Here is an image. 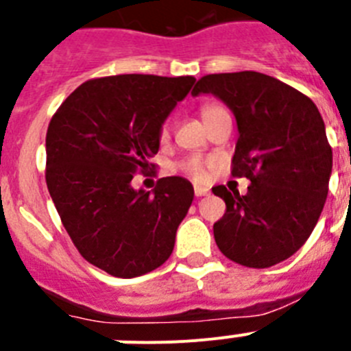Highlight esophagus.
I'll use <instances>...</instances> for the list:
<instances>
[{"mask_svg": "<svg viewBox=\"0 0 351 351\" xmlns=\"http://www.w3.org/2000/svg\"><path fill=\"white\" fill-rule=\"evenodd\" d=\"M195 195H197V197H206V195H209V190H207V188H204V186H198V184H195Z\"/></svg>", "mask_w": 351, "mask_h": 351, "instance_id": "34e87169", "label": "esophagus"}]
</instances>
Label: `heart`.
Wrapping results in <instances>:
<instances>
[{"label": "heart", "instance_id": "obj_1", "mask_svg": "<svg viewBox=\"0 0 351 351\" xmlns=\"http://www.w3.org/2000/svg\"><path fill=\"white\" fill-rule=\"evenodd\" d=\"M219 108L221 107H218V105H206V107H202L204 121H206L210 114L219 110ZM167 135H169V128H167L165 125L163 128H161V138H167ZM181 170L186 173V176L193 178L195 181H204V179L207 178V163L202 160V158H198V156H191L188 158V160L182 161Z\"/></svg>", "mask_w": 351, "mask_h": 351}]
</instances>
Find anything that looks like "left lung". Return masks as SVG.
Listing matches in <instances>:
<instances>
[{"label": "left lung", "instance_id": "left-lung-1", "mask_svg": "<svg viewBox=\"0 0 351 351\" xmlns=\"http://www.w3.org/2000/svg\"><path fill=\"white\" fill-rule=\"evenodd\" d=\"M191 95L216 96L234 112L232 176L251 181L246 195L213 188L226 204L214 223L219 251L253 269L290 258L318 223L332 173V149L316 105L258 71L206 75Z\"/></svg>", "mask_w": 351, "mask_h": 351}]
</instances>
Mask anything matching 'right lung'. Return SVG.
I'll return each instance as SVG.
<instances>
[{"label": "right lung", "mask_w": 351, "mask_h": 351, "mask_svg": "<svg viewBox=\"0 0 351 351\" xmlns=\"http://www.w3.org/2000/svg\"><path fill=\"white\" fill-rule=\"evenodd\" d=\"M193 84V77L141 73L93 79L52 116L49 193L80 255L110 276L137 278L172 255L193 186L173 176L145 191L132 179L154 167L161 126Z\"/></svg>", "instance_id": "add662e5"}]
</instances>
